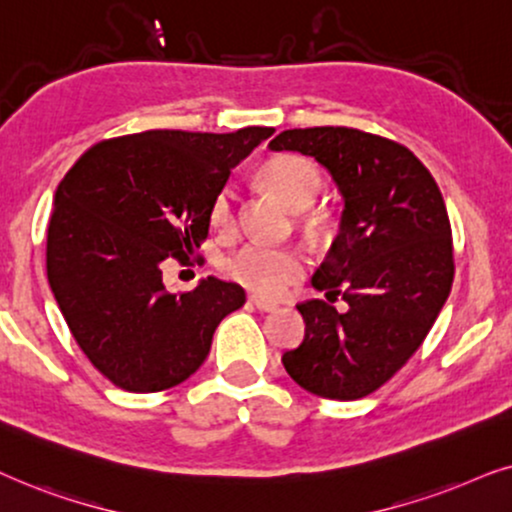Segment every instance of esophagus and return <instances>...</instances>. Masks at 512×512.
Returning <instances> with one entry per match:
<instances>
[{
    "mask_svg": "<svg viewBox=\"0 0 512 512\" xmlns=\"http://www.w3.org/2000/svg\"><path fill=\"white\" fill-rule=\"evenodd\" d=\"M250 304L255 306L257 311H264V313L278 309V306H276L274 302H267V299H260V297H250Z\"/></svg>",
    "mask_w": 512,
    "mask_h": 512,
    "instance_id": "1",
    "label": "esophagus"
}]
</instances>
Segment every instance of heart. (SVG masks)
Masks as SVG:
<instances>
[{
  "label": "heart",
  "mask_w": 512,
  "mask_h": 512,
  "mask_svg": "<svg viewBox=\"0 0 512 512\" xmlns=\"http://www.w3.org/2000/svg\"><path fill=\"white\" fill-rule=\"evenodd\" d=\"M262 185L283 203L285 208L306 210L318 199L323 175L318 166L299 154H278L260 170ZM210 222L217 229L234 227V194L229 187L217 192L210 206ZM229 278L260 297H278L304 274V260L297 250L269 243H245L224 264Z\"/></svg>",
  "instance_id": "b5f03b06"
}]
</instances>
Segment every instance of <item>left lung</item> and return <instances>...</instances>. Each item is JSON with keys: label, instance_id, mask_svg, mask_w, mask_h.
Returning <instances> with one entry per match:
<instances>
[{"label": "left lung", "instance_id": "1", "mask_svg": "<svg viewBox=\"0 0 512 512\" xmlns=\"http://www.w3.org/2000/svg\"><path fill=\"white\" fill-rule=\"evenodd\" d=\"M269 149L313 156L344 201L339 234L311 278L327 302L297 306L306 335L283 365L320 398H365L412 358L452 290L445 201L410 149L356 128H292ZM339 294L346 312L331 306Z\"/></svg>", "mask_w": 512, "mask_h": 512}]
</instances>
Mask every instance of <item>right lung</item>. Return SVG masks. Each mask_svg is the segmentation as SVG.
I'll return each mask as SVG.
<instances>
[{
  "label": "right lung",
  "instance_id": "right-lung-1",
  "mask_svg": "<svg viewBox=\"0 0 512 512\" xmlns=\"http://www.w3.org/2000/svg\"><path fill=\"white\" fill-rule=\"evenodd\" d=\"M274 128L236 133L145 131L98 142L56 189L46 274L79 349L131 393L192 377L241 285L208 276L170 295L161 264L187 257L210 229V206Z\"/></svg>",
  "mask_w": 512,
  "mask_h": 512
}]
</instances>
